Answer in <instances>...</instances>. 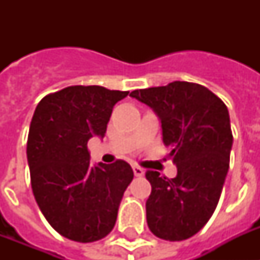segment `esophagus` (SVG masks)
Returning <instances> with one entry per match:
<instances>
[{
  "label": "esophagus",
  "mask_w": 260,
  "mask_h": 260,
  "mask_svg": "<svg viewBox=\"0 0 260 260\" xmlns=\"http://www.w3.org/2000/svg\"><path fill=\"white\" fill-rule=\"evenodd\" d=\"M134 174L136 177H143L144 175V170L140 166H134Z\"/></svg>",
  "instance_id": "1"
}]
</instances>
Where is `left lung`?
<instances>
[{
  "label": "left lung",
  "mask_w": 260,
  "mask_h": 260,
  "mask_svg": "<svg viewBox=\"0 0 260 260\" xmlns=\"http://www.w3.org/2000/svg\"><path fill=\"white\" fill-rule=\"evenodd\" d=\"M129 95L158 114L163 143L177 165L171 179L146 173L152 187L146 202L148 228L163 240H186L209 221L221 196L234 142L228 109L205 86L181 81Z\"/></svg>",
  "instance_id": "obj_1"
}]
</instances>
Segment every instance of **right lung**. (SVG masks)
Segmentation results:
<instances>
[{"label": "right lung", "mask_w": 260, "mask_h": 260, "mask_svg": "<svg viewBox=\"0 0 260 260\" xmlns=\"http://www.w3.org/2000/svg\"><path fill=\"white\" fill-rule=\"evenodd\" d=\"M129 91L69 86L47 94L30 121L26 158L35 200L58 234L97 242L113 230L132 167L90 162L87 142L104 138L116 102Z\"/></svg>", "instance_id": "obj_1"}]
</instances>
